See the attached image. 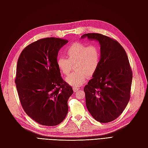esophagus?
<instances>
[{
  "label": "esophagus",
  "mask_w": 148,
  "mask_h": 148,
  "mask_svg": "<svg viewBox=\"0 0 148 148\" xmlns=\"http://www.w3.org/2000/svg\"><path fill=\"white\" fill-rule=\"evenodd\" d=\"M79 89L78 88H76V87H73V90L74 91V92H76Z\"/></svg>",
  "instance_id": "obj_1"
}]
</instances>
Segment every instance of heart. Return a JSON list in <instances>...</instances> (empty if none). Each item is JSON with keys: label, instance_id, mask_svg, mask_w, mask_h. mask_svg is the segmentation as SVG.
<instances>
[{"label": "heart", "instance_id": "heart-1", "mask_svg": "<svg viewBox=\"0 0 148 148\" xmlns=\"http://www.w3.org/2000/svg\"><path fill=\"white\" fill-rule=\"evenodd\" d=\"M65 53L67 59L62 56H59L57 59L58 67L63 74L67 75L72 70V64H74L75 71L65 80L74 87H79L97 70L101 58L100 48L95 45L76 42L69 46Z\"/></svg>", "mask_w": 148, "mask_h": 148}]
</instances>
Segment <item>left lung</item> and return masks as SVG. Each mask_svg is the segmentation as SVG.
Listing matches in <instances>:
<instances>
[{"instance_id": "left-lung-1", "label": "left lung", "mask_w": 148, "mask_h": 148, "mask_svg": "<svg viewBox=\"0 0 148 148\" xmlns=\"http://www.w3.org/2000/svg\"><path fill=\"white\" fill-rule=\"evenodd\" d=\"M98 41L100 45L99 67L84 88L87 108L100 123L113 121L128 104L132 72L123 47L116 40L100 34L81 36Z\"/></svg>"}]
</instances>
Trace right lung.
Instances as JSON below:
<instances>
[{"label":"right lung","instance_id":"add662e5","mask_svg":"<svg viewBox=\"0 0 148 148\" xmlns=\"http://www.w3.org/2000/svg\"><path fill=\"white\" fill-rule=\"evenodd\" d=\"M68 40L45 38L25 47L20 54L15 84L24 111L37 123L54 126L67 114L72 88L63 80L57 65L58 52Z\"/></svg>","mask_w":148,"mask_h":148}]
</instances>
